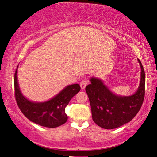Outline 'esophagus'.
I'll list each match as a JSON object with an SVG mask.
<instances>
[{
  "label": "esophagus",
  "instance_id": "obj_1",
  "mask_svg": "<svg viewBox=\"0 0 157 157\" xmlns=\"http://www.w3.org/2000/svg\"><path fill=\"white\" fill-rule=\"evenodd\" d=\"M80 86H81V88L82 89H84L85 88H86V86H87V81H86V80H82L81 81V83H80Z\"/></svg>",
  "mask_w": 157,
  "mask_h": 157
}]
</instances>
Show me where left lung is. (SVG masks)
<instances>
[{
  "label": "left lung",
  "mask_w": 157,
  "mask_h": 157,
  "mask_svg": "<svg viewBox=\"0 0 157 157\" xmlns=\"http://www.w3.org/2000/svg\"><path fill=\"white\" fill-rule=\"evenodd\" d=\"M141 82L137 91L130 96L111 93L101 81L92 78L86 87L93 121L100 127L113 129L132 121L140 110L145 95V72L141 61Z\"/></svg>",
  "instance_id": "left-lung-1"
}]
</instances>
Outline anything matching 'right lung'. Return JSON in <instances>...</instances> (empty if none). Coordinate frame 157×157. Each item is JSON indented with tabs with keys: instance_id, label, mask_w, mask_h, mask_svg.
Returning a JSON list of instances; mask_svg holds the SVG:
<instances>
[{
	"instance_id": "obj_1",
	"label": "right lung",
	"mask_w": 157,
	"mask_h": 157,
	"mask_svg": "<svg viewBox=\"0 0 157 157\" xmlns=\"http://www.w3.org/2000/svg\"><path fill=\"white\" fill-rule=\"evenodd\" d=\"M14 88L17 105L23 115L32 122L48 128L58 127L67 121L66 106L81 90L79 84L70 85L48 101L31 102L21 93L17 81V69L14 75Z\"/></svg>"
}]
</instances>
